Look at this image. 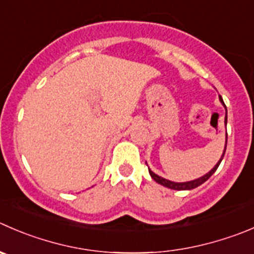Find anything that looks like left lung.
I'll list each match as a JSON object with an SVG mask.
<instances>
[{
  "label": "left lung",
  "mask_w": 254,
  "mask_h": 254,
  "mask_svg": "<svg viewBox=\"0 0 254 254\" xmlns=\"http://www.w3.org/2000/svg\"><path fill=\"white\" fill-rule=\"evenodd\" d=\"M220 100H221V103H222V104L225 105V103H223V100H222V97H220ZM225 107H226V105H225ZM225 122H226V124H227V110H226V118H225ZM226 137H227V135H226ZM226 147H227V139H226V146H225V151H223V154H222V157H221V160H220V161H218L217 164H216V166L213 167V169L211 170V171L208 172V174H206L205 176L200 177V179H197V180H193V181H189V182H172V181H169V180H166V179H162V177L157 176V175H156V174H154V172H152L151 170H149V174H150V176H151L152 179H154L155 181L157 182V184L162 185V186H165V187H169V189H172V190H192V189H195V187H197V186H200V185H202L203 182H205V181H207V180L210 179L211 176H212V175H213V172H215L216 170H217V167L220 166L221 161H222L223 156H225Z\"/></svg>",
  "instance_id": "8db88e82"
}]
</instances>
